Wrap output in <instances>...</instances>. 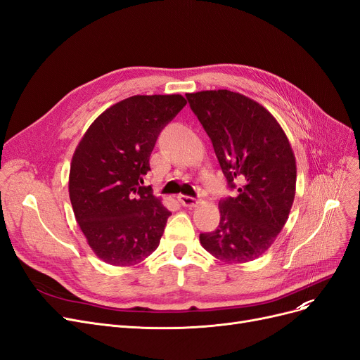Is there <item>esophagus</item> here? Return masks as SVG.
<instances>
[{"mask_svg": "<svg viewBox=\"0 0 360 360\" xmlns=\"http://www.w3.org/2000/svg\"><path fill=\"white\" fill-rule=\"evenodd\" d=\"M178 198H179V202H181L185 207H195L198 203H200V202L197 200V198L190 197V195H184V194H181Z\"/></svg>", "mask_w": 360, "mask_h": 360, "instance_id": "1", "label": "esophagus"}]
</instances>
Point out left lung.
I'll return each instance as SVG.
<instances>
[{"mask_svg":"<svg viewBox=\"0 0 360 360\" xmlns=\"http://www.w3.org/2000/svg\"><path fill=\"white\" fill-rule=\"evenodd\" d=\"M237 195L219 202L221 221L200 243L225 264L254 261L282 231L294 203L295 155L277 120L258 102L230 90L187 93Z\"/></svg>","mask_w":360,"mask_h":360,"instance_id":"left-lung-1","label":"left lung"}]
</instances>
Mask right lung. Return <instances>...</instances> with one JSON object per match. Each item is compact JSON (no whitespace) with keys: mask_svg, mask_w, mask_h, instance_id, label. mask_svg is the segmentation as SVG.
<instances>
[{"mask_svg":"<svg viewBox=\"0 0 360 360\" xmlns=\"http://www.w3.org/2000/svg\"><path fill=\"white\" fill-rule=\"evenodd\" d=\"M187 105L181 95H136L105 110L77 145L70 198L87 243L103 262L127 267L158 248L167 218L143 176L160 131Z\"/></svg>","mask_w":360,"mask_h":360,"instance_id":"1","label":"right lung"}]
</instances>
